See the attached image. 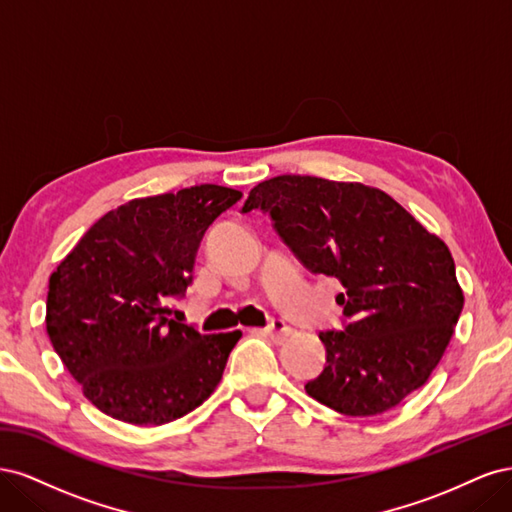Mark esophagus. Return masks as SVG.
<instances>
[{
    "mask_svg": "<svg viewBox=\"0 0 512 512\" xmlns=\"http://www.w3.org/2000/svg\"><path fill=\"white\" fill-rule=\"evenodd\" d=\"M262 333H265L271 339H275V342H282V339H286L290 335V327L284 320H271L269 327L262 329Z\"/></svg>",
    "mask_w": 512,
    "mask_h": 512,
    "instance_id": "34e87169",
    "label": "esophagus"
}]
</instances>
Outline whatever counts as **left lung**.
<instances>
[{
  "mask_svg": "<svg viewBox=\"0 0 512 512\" xmlns=\"http://www.w3.org/2000/svg\"><path fill=\"white\" fill-rule=\"evenodd\" d=\"M260 209L305 269L337 277L346 327L322 331V374L309 397L346 416H374L421 389L463 309L446 243L397 200L363 183L280 175L258 183Z\"/></svg>",
  "mask_w": 512,
  "mask_h": 512,
  "instance_id": "1",
  "label": "left lung"
}]
</instances>
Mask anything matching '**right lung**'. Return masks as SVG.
Wrapping results in <instances>:
<instances>
[{
  "instance_id": "obj_1",
  "label": "right lung",
  "mask_w": 512,
  "mask_h": 512,
  "mask_svg": "<svg viewBox=\"0 0 512 512\" xmlns=\"http://www.w3.org/2000/svg\"><path fill=\"white\" fill-rule=\"evenodd\" d=\"M243 194L192 185L134 198L91 226L49 277L46 333L100 412L164 425L220 384L241 331L198 333L170 316L183 297L205 230Z\"/></svg>"
}]
</instances>
